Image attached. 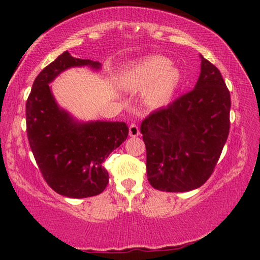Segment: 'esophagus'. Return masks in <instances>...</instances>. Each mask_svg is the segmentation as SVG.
I'll list each match as a JSON object with an SVG mask.
<instances>
[{
    "label": "esophagus",
    "mask_w": 260,
    "mask_h": 260,
    "mask_svg": "<svg viewBox=\"0 0 260 260\" xmlns=\"http://www.w3.org/2000/svg\"><path fill=\"white\" fill-rule=\"evenodd\" d=\"M129 135L131 137H136L140 135V129H138V126L136 124H130L129 126Z\"/></svg>",
    "instance_id": "1"
}]
</instances>
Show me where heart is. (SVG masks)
<instances>
[{
  "label": "heart",
  "instance_id": "obj_1",
  "mask_svg": "<svg viewBox=\"0 0 260 260\" xmlns=\"http://www.w3.org/2000/svg\"><path fill=\"white\" fill-rule=\"evenodd\" d=\"M163 56H150L124 73L122 84L133 91L148 88L145 101L150 106H161L172 98L180 83V72Z\"/></svg>",
  "mask_w": 260,
  "mask_h": 260
}]
</instances>
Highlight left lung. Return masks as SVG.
Returning a JSON list of instances; mask_svg holds the SVG:
<instances>
[{
	"label": "left lung",
	"instance_id": "1",
	"mask_svg": "<svg viewBox=\"0 0 260 260\" xmlns=\"http://www.w3.org/2000/svg\"><path fill=\"white\" fill-rule=\"evenodd\" d=\"M231 95L221 73L201 55L193 90L145 117L148 181L161 191L201 187L214 172L230 133Z\"/></svg>",
	"mask_w": 260,
	"mask_h": 260
}]
</instances>
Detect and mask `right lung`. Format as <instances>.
Returning <instances> with one entry per match:
<instances>
[{"instance_id":"right-lung-1","label":"right lung","mask_w":260,"mask_h":260,"mask_svg":"<svg viewBox=\"0 0 260 260\" xmlns=\"http://www.w3.org/2000/svg\"><path fill=\"white\" fill-rule=\"evenodd\" d=\"M101 63L63 52L35 78L26 103L27 136L41 175L53 190L67 198L101 194L109 183L103 162L129 135L124 122L77 123L59 109L49 83L70 67Z\"/></svg>"}]
</instances>
